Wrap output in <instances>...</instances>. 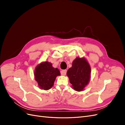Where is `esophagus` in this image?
Wrapping results in <instances>:
<instances>
[{"mask_svg":"<svg viewBox=\"0 0 125 125\" xmlns=\"http://www.w3.org/2000/svg\"><path fill=\"white\" fill-rule=\"evenodd\" d=\"M67 71V70L66 69H65V70H62L61 71V74H62V75H65L66 74Z\"/></svg>","mask_w":125,"mask_h":125,"instance_id":"esophagus-1","label":"esophagus"}]
</instances>
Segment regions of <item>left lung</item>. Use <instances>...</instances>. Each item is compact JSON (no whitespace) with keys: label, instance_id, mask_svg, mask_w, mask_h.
Returning a JSON list of instances; mask_svg holds the SVG:
<instances>
[{"label":"left lung","instance_id":"1","mask_svg":"<svg viewBox=\"0 0 125 125\" xmlns=\"http://www.w3.org/2000/svg\"><path fill=\"white\" fill-rule=\"evenodd\" d=\"M91 68L84 58L77 57L73 62L67 75L73 88L77 91H81L90 81Z\"/></svg>","mask_w":125,"mask_h":125}]
</instances>
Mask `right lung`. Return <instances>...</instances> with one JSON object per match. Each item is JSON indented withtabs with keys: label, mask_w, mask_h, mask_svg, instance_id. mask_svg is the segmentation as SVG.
I'll list each match as a JSON object with an SVG mask.
<instances>
[{
	"label": "right lung",
	"mask_w": 125,
	"mask_h": 125,
	"mask_svg": "<svg viewBox=\"0 0 125 125\" xmlns=\"http://www.w3.org/2000/svg\"><path fill=\"white\" fill-rule=\"evenodd\" d=\"M60 74L59 70L52 67V64L47 62L39 65L34 72L35 80L40 88L45 90L50 89L53 86L56 77Z\"/></svg>",
	"instance_id": "add662e5"
}]
</instances>
